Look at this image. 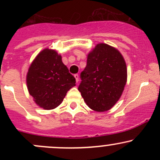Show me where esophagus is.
<instances>
[{
	"mask_svg": "<svg viewBox=\"0 0 160 160\" xmlns=\"http://www.w3.org/2000/svg\"><path fill=\"white\" fill-rule=\"evenodd\" d=\"M74 77H75V79H76V82H77V83H78V81H79V75H78V74H75V75H74Z\"/></svg>",
	"mask_w": 160,
	"mask_h": 160,
	"instance_id": "34e87169",
	"label": "esophagus"
}]
</instances>
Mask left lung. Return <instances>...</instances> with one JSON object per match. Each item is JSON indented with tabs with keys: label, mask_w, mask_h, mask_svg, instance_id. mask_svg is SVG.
Returning a JSON list of instances; mask_svg holds the SVG:
<instances>
[{
	"label": "left lung",
	"mask_w": 160,
	"mask_h": 160,
	"mask_svg": "<svg viewBox=\"0 0 160 160\" xmlns=\"http://www.w3.org/2000/svg\"><path fill=\"white\" fill-rule=\"evenodd\" d=\"M78 90L92 110L104 112L118 101L127 82L126 62L116 48L98 43L88 53Z\"/></svg>",
	"instance_id": "1"
}]
</instances>
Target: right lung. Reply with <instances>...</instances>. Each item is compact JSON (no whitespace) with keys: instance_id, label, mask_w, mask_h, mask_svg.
<instances>
[{"instance_id":"1","label":"right lung","mask_w":160,"mask_h":160,"mask_svg":"<svg viewBox=\"0 0 160 160\" xmlns=\"http://www.w3.org/2000/svg\"><path fill=\"white\" fill-rule=\"evenodd\" d=\"M26 83L35 104L45 110H52L57 108L67 91L76 86V79L63 64L61 55L46 48L31 63Z\"/></svg>"}]
</instances>
